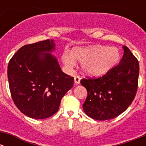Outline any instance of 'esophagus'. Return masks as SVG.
<instances>
[{
  "label": "esophagus",
  "mask_w": 146,
  "mask_h": 146,
  "mask_svg": "<svg viewBox=\"0 0 146 146\" xmlns=\"http://www.w3.org/2000/svg\"><path fill=\"white\" fill-rule=\"evenodd\" d=\"M80 81V78L78 76H76L74 77V82L76 84H79Z\"/></svg>",
  "instance_id": "34e87169"
}]
</instances>
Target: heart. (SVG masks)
I'll use <instances>...</instances> for the list:
<instances>
[{
  "label": "heart",
  "instance_id": "1",
  "mask_svg": "<svg viewBox=\"0 0 146 146\" xmlns=\"http://www.w3.org/2000/svg\"><path fill=\"white\" fill-rule=\"evenodd\" d=\"M62 62L68 68L76 64L82 63V69L92 76H101L108 73L119 63L120 52L114 46H90L76 47L72 51L66 50L61 56Z\"/></svg>",
  "mask_w": 146,
  "mask_h": 146
}]
</instances>
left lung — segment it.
Returning a JSON list of instances; mask_svg holds the SVG:
<instances>
[{
	"label": "left lung",
	"instance_id": "obj_1",
	"mask_svg": "<svg viewBox=\"0 0 146 146\" xmlns=\"http://www.w3.org/2000/svg\"><path fill=\"white\" fill-rule=\"evenodd\" d=\"M118 66L96 79H82L88 97L82 104L88 117L95 120L114 119L131 104L138 88L139 64L126 46Z\"/></svg>",
	"mask_w": 146,
	"mask_h": 146
}]
</instances>
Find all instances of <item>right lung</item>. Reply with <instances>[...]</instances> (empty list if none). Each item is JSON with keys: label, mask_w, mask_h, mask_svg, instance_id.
<instances>
[{"label": "right lung", "mask_w": 146, "mask_h": 146, "mask_svg": "<svg viewBox=\"0 0 146 146\" xmlns=\"http://www.w3.org/2000/svg\"><path fill=\"white\" fill-rule=\"evenodd\" d=\"M54 39L22 46L10 60L8 78L12 98L30 118L46 119L58 111L63 97L73 87V77L61 70Z\"/></svg>", "instance_id": "add662e5"}]
</instances>
